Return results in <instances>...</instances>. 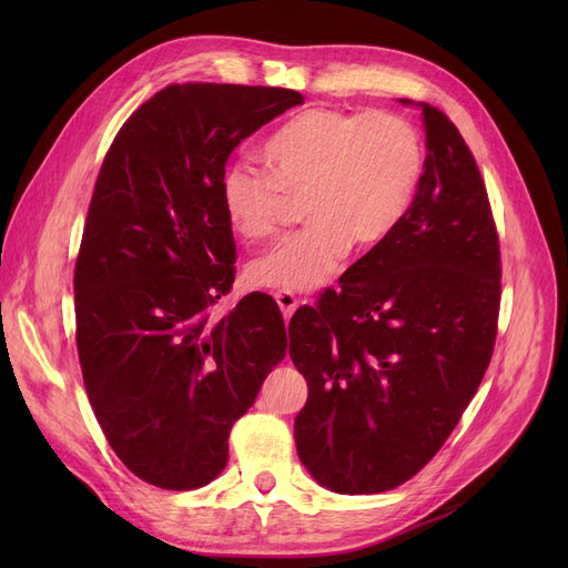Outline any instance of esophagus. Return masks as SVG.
Instances as JSON below:
<instances>
[{"mask_svg":"<svg viewBox=\"0 0 568 568\" xmlns=\"http://www.w3.org/2000/svg\"><path fill=\"white\" fill-rule=\"evenodd\" d=\"M274 300H276V304H278V308L285 317H290L296 311V306H300V302H296V294L290 292V290H278L274 294Z\"/></svg>","mask_w":568,"mask_h":568,"instance_id":"34e87169","label":"esophagus"}]
</instances>
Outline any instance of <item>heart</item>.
Wrapping results in <instances>:
<instances>
[{
  "instance_id": "heart-1",
  "label": "heart",
  "mask_w": 568,
  "mask_h": 568,
  "mask_svg": "<svg viewBox=\"0 0 568 568\" xmlns=\"http://www.w3.org/2000/svg\"><path fill=\"white\" fill-rule=\"evenodd\" d=\"M268 172L230 165L221 204L230 230L251 244L278 236L292 202L308 223L248 266L257 287L313 290L349 248L375 251L392 239L424 182L419 129L392 110L308 108L262 144Z\"/></svg>"
}]
</instances>
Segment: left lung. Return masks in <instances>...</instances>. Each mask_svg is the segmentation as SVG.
Instances as JSON below:
<instances>
[{"label": "left lung", "mask_w": 568, "mask_h": 568, "mask_svg": "<svg viewBox=\"0 0 568 568\" xmlns=\"http://www.w3.org/2000/svg\"><path fill=\"white\" fill-rule=\"evenodd\" d=\"M422 114L428 154L409 214L290 320V359L308 382L296 452L343 495L422 471L495 349L501 257L484 176L452 119L428 103Z\"/></svg>", "instance_id": "obj_1"}]
</instances>
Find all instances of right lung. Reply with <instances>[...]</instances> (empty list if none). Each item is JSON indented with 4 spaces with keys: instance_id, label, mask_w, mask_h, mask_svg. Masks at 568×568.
<instances>
[{
    "instance_id": "add662e5",
    "label": "right lung",
    "mask_w": 568,
    "mask_h": 568,
    "mask_svg": "<svg viewBox=\"0 0 568 568\" xmlns=\"http://www.w3.org/2000/svg\"><path fill=\"white\" fill-rule=\"evenodd\" d=\"M302 103L283 87L168 84L103 159L73 274L75 343L112 452L156 488L216 479L234 422L285 356L268 294L214 315L236 260L221 176L239 142Z\"/></svg>"
}]
</instances>
